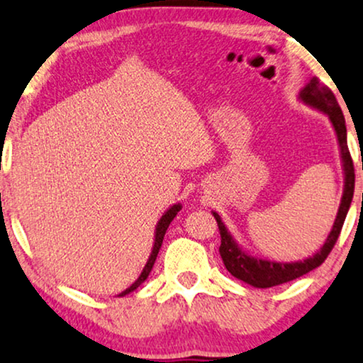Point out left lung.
<instances>
[{"label":"left lung","instance_id":"obj_1","mask_svg":"<svg viewBox=\"0 0 363 363\" xmlns=\"http://www.w3.org/2000/svg\"><path fill=\"white\" fill-rule=\"evenodd\" d=\"M298 101L308 107H311V109H316L320 113L326 114L330 123H332L335 136H337L340 160H342L343 169L342 200H340L337 217H335L333 227L330 230L328 237H326L325 244L313 256L294 262H277L272 261V259L259 257L247 252L234 239V235L227 229L225 223L222 222V217L217 212H212L213 218L217 220L218 232H220V247H218V252H220V257L223 264H225L227 271L234 277H237V279L244 281V283L254 286V288H272V286L289 283V281L301 277L303 274H308L310 271L321 266L325 259L328 257V254L332 252L335 242H337L340 230H342L343 222H345V217L353 199L355 172H353L352 156L347 146L345 118H343L342 109H340L337 97L333 96V92L325 84H321L316 77H311L310 82L299 91Z\"/></svg>","mask_w":363,"mask_h":363}]
</instances>
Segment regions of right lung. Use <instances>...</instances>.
Wrapping results in <instances>:
<instances>
[{"label":"right lung","instance_id":"1","mask_svg":"<svg viewBox=\"0 0 363 363\" xmlns=\"http://www.w3.org/2000/svg\"><path fill=\"white\" fill-rule=\"evenodd\" d=\"M180 210H182V203L178 202V203L172 205V207H169V208L167 210V212H164L163 216H161V218L158 220V223H156V229H155V242H153V249H151V254H150V257H147V261H146V264H145V267H143L141 274L138 276V279L134 281V283H133L131 286H129V288L124 289L123 293H119L118 296H126V294L133 293L134 289H138L143 283H145L146 277L150 276L151 269H153V264H155V261H156V256H158V252H160L161 244H163V237H164V234H167L168 225H169V223H172L173 218L177 217V213L180 212Z\"/></svg>","mask_w":363,"mask_h":363}]
</instances>
